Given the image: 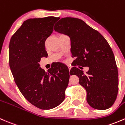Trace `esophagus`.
<instances>
[{
	"label": "esophagus",
	"mask_w": 125,
	"mask_h": 125,
	"mask_svg": "<svg viewBox=\"0 0 125 125\" xmlns=\"http://www.w3.org/2000/svg\"><path fill=\"white\" fill-rule=\"evenodd\" d=\"M68 68H69V70H70V69H71V67H70V66H69V65H68Z\"/></svg>",
	"instance_id": "obj_1"
}]
</instances>
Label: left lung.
<instances>
[{
    "label": "left lung",
    "instance_id": "obj_1",
    "mask_svg": "<svg viewBox=\"0 0 125 125\" xmlns=\"http://www.w3.org/2000/svg\"><path fill=\"white\" fill-rule=\"evenodd\" d=\"M54 30L70 38V52L76 58L74 65L88 67L86 73L76 67L70 71V75L78 76L79 83L86 89L88 104L99 110L111 107L118 94V75L113 52L107 41L77 18H62Z\"/></svg>",
    "mask_w": 125,
    "mask_h": 125
}]
</instances>
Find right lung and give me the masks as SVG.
<instances>
[{"label":"right lung","instance_id":"add662e5","mask_svg":"<svg viewBox=\"0 0 125 125\" xmlns=\"http://www.w3.org/2000/svg\"><path fill=\"white\" fill-rule=\"evenodd\" d=\"M59 18L29 19L12 36L9 45L10 67L23 97L41 109H50L65 98L69 84V69L61 63L45 72L40 67L41 58L48 56L45 42Z\"/></svg>","mask_w":125,"mask_h":125}]
</instances>
